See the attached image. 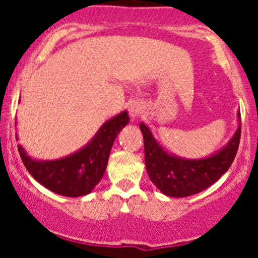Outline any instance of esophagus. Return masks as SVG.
Here are the masks:
<instances>
[{
    "label": "esophagus",
    "instance_id": "esophagus-1",
    "mask_svg": "<svg viewBox=\"0 0 258 258\" xmlns=\"http://www.w3.org/2000/svg\"><path fill=\"white\" fill-rule=\"evenodd\" d=\"M129 112H131L132 117H137V116L140 115V107L137 106V104H133L131 107V109H129Z\"/></svg>",
    "mask_w": 258,
    "mask_h": 258
}]
</instances>
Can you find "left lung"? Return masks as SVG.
<instances>
[{
	"label": "left lung",
	"instance_id": "left-lung-1",
	"mask_svg": "<svg viewBox=\"0 0 258 258\" xmlns=\"http://www.w3.org/2000/svg\"><path fill=\"white\" fill-rule=\"evenodd\" d=\"M240 122L241 120L235 136L222 151L200 160H184L169 155L157 145L149 127L141 124L145 141L146 169L152 183L163 194L174 198L190 197L206 190L227 172L235 159L240 142Z\"/></svg>",
	"mask_w": 258,
	"mask_h": 258
}]
</instances>
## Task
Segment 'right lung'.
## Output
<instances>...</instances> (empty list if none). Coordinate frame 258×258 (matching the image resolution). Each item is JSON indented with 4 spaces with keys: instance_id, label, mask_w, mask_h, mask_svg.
Returning a JSON list of instances; mask_svg holds the SVG:
<instances>
[{
    "instance_id": "add662e5",
    "label": "right lung",
    "mask_w": 258,
    "mask_h": 258,
    "mask_svg": "<svg viewBox=\"0 0 258 258\" xmlns=\"http://www.w3.org/2000/svg\"><path fill=\"white\" fill-rule=\"evenodd\" d=\"M127 121V112L115 116L99 129L86 147L60 160H32L22 146H18V151L27 170L42 186L63 197H83L103 177L113 141Z\"/></svg>"
}]
</instances>
